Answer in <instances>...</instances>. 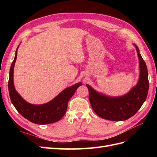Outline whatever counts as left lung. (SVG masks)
Returning a JSON list of instances; mask_svg holds the SVG:
<instances>
[{
	"label": "left lung",
	"instance_id": "1",
	"mask_svg": "<svg viewBox=\"0 0 157 157\" xmlns=\"http://www.w3.org/2000/svg\"><path fill=\"white\" fill-rule=\"evenodd\" d=\"M136 48L140 59V77L136 86L129 93L118 98L106 97L86 84L93 110L104 119L113 121L127 120L135 115L147 98L149 90L148 71L138 48L136 46Z\"/></svg>",
	"mask_w": 157,
	"mask_h": 157
}]
</instances>
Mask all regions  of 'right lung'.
<instances>
[{"label":"right lung","instance_id":"add662e5","mask_svg":"<svg viewBox=\"0 0 157 157\" xmlns=\"http://www.w3.org/2000/svg\"><path fill=\"white\" fill-rule=\"evenodd\" d=\"M19 47V46H18ZM10 69L8 80V91L12 103L18 113L28 121L37 124H47L58 122L66 113L68 102L77 89L82 85L81 82L65 89L58 96L50 102L42 105H33L25 101L16 91L13 86V67L17 58V49Z\"/></svg>","mask_w":157,"mask_h":157}]
</instances>
